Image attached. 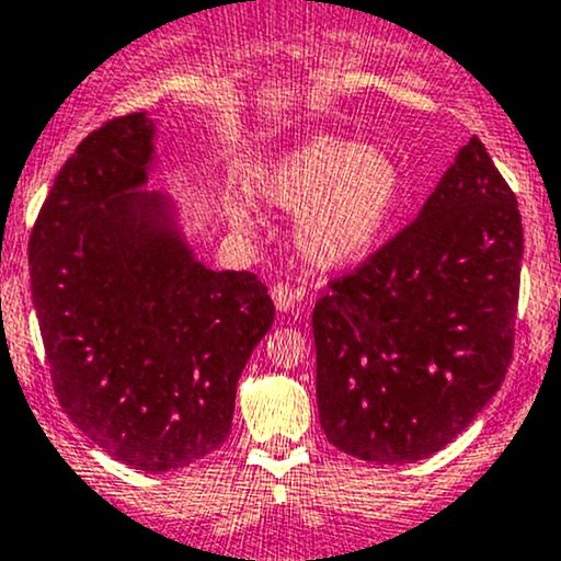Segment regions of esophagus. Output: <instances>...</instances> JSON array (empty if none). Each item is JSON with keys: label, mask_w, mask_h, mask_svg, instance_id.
Segmentation results:
<instances>
[{"label": "esophagus", "mask_w": 561, "mask_h": 561, "mask_svg": "<svg viewBox=\"0 0 561 561\" xmlns=\"http://www.w3.org/2000/svg\"><path fill=\"white\" fill-rule=\"evenodd\" d=\"M271 298H274V306L279 311H290L298 300V290L293 285H287V282H276L271 287Z\"/></svg>", "instance_id": "obj_1"}]
</instances>
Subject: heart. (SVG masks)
<instances>
[{
	"mask_svg": "<svg viewBox=\"0 0 561 561\" xmlns=\"http://www.w3.org/2000/svg\"><path fill=\"white\" fill-rule=\"evenodd\" d=\"M403 176L392 158L344 137H314L261 180L268 204L300 209L296 247L314 265H346L376 244L398 206ZM244 222V211L236 215Z\"/></svg>",
	"mask_w": 561,
	"mask_h": 561,
	"instance_id": "obj_1",
	"label": "heart"
}]
</instances>
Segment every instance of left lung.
Segmentation results:
<instances>
[{"label":"left lung","instance_id":"1","mask_svg":"<svg viewBox=\"0 0 561 561\" xmlns=\"http://www.w3.org/2000/svg\"><path fill=\"white\" fill-rule=\"evenodd\" d=\"M522 215L473 137L420 215L314 304L325 438L365 462H416L457 438L514 359Z\"/></svg>","mask_w":561,"mask_h":561}]
</instances>
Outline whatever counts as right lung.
Listing matches in <instances>:
<instances>
[{
    "label": "right lung",
    "instance_id": "1",
    "mask_svg": "<svg viewBox=\"0 0 561 561\" xmlns=\"http://www.w3.org/2000/svg\"><path fill=\"white\" fill-rule=\"evenodd\" d=\"M141 112L88 134L28 239L56 398L99 449L145 473L185 468L231 433L236 385L274 322L250 271H209L161 220Z\"/></svg>",
    "mask_w": 561,
    "mask_h": 561
}]
</instances>
